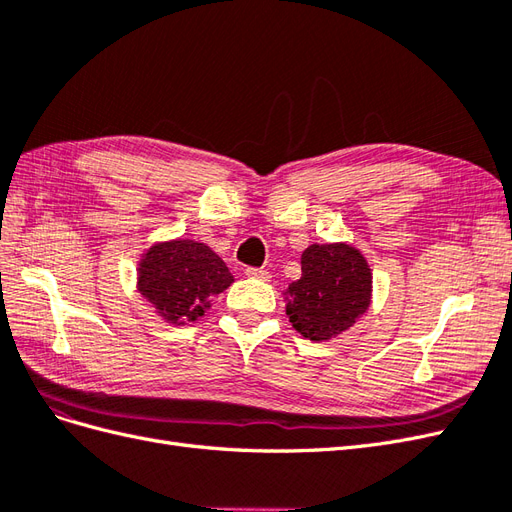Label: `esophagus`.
<instances>
[{"instance_id":"obj_1","label":"esophagus","mask_w":512,"mask_h":512,"mask_svg":"<svg viewBox=\"0 0 512 512\" xmlns=\"http://www.w3.org/2000/svg\"><path fill=\"white\" fill-rule=\"evenodd\" d=\"M245 275H247V277H254V280H262V282H269V280H271L269 271L258 269V267H247V269H245Z\"/></svg>"}]
</instances>
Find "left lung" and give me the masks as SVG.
Masks as SVG:
<instances>
[{
    "mask_svg": "<svg viewBox=\"0 0 512 512\" xmlns=\"http://www.w3.org/2000/svg\"><path fill=\"white\" fill-rule=\"evenodd\" d=\"M286 314L312 342L350 329L369 305L371 273L365 258L346 243L309 245L301 256V280L288 286Z\"/></svg>",
    "mask_w": 512,
    "mask_h": 512,
    "instance_id": "obj_1",
    "label": "left lung"
}]
</instances>
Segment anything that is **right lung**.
<instances>
[{
	"label": "right lung",
	"instance_id": "obj_1",
	"mask_svg": "<svg viewBox=\"0 0 512 512\" xmlns=\"http://www.w3.org/2000/svg\"><path fill=\"white\" fill-rule=\"evenodd\" d=\"M232 284L224 260L205 243L170 241L151 247L138 269V288L173 324L205 314L209 299Z\"/></svg>",
	"mask_w": 512,
	"mask_h": 512
}]
</instances>
